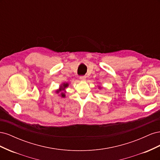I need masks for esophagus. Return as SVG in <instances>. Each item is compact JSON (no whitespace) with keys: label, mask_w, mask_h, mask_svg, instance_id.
<instances>
[{"label":"esophagus","mask_w":160,"mask_h":160,"mask_svg":"<svg viewBox=\"0 0 160 160\" xmlns=\"http://www.w3.org/2000/svg\"><path fill=\"white\" fill-rule=\"evenodd\" d=\"M79 79L81 80V81H85L86 79V77L85 76H80L79 77Z\"/></svg>","instance_id":"obj_1"}]
</instances>
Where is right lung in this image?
<instances>
[{"label":"right lung","mask_w":160,"mask_h":160,"mask_svg":"<svg viewBox=\"0 0 160 160\" xmlns=\"http://www.w3.org/2000/svg\"><path fill=\"white\" fill-rule=\"evenodd\" d=\"M68 86V83H64L63 84V85L62 86H61V88H60V89L59 90H58V91H57V93H59V91H61V90H63L65 88H67V87ZM65 93H61V97H62V98H65Z\"/></svg>","instance_id":"1"}]
</instances>
